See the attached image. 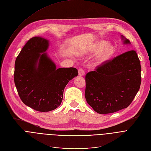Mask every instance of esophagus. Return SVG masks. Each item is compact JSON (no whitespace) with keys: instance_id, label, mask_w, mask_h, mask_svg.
<instances>
[{"instance_id":"esophagus-1","label":"esophagus","mask_w":151,"mask_h":151,"mask_svg":"<svg viewBox=\"0 0 151 151\" xmlns=\"http://www.w3.org/2000/svg\"><path fill=\"white\" fill-rule=\"evenodd\" d=\"M85 74V72L84 71V70L83 68H79L78 69V75L79 76H84Z\"/></svg>"}]
</instances>
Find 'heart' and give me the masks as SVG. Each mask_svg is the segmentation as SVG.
<instances>
[{
	"instance_id": "obj_1",
	"label": "heart",
	"mask_w": 151,
	"mask_h": 151,
	"mask_svg": "<svg viewBox=\"0 0 151 151\" xmlns=\"http://www.w3.org/2000/svg\"><path fill=\"white\" fill-rule=\"evenodd\" d=\"M100 50H101V51H100ZM99 51L100 52L95 58L93 62L95 66L101 65L107 61L114 54V49L112 45L107 44V42L104 41H98L94 44V45H93V47L88 51V53H96Z\"/></svg>"
}]
</instances>
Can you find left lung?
<instances>
[{
  "label": "left lung",
  "mask_w": 151,
  "mask_h": 151,
  "mask_svg": "<svg viewBox=\"0 0 151 151\" xmlns=\"http://www.w3.org/2000/svg\"><path fill=\"white\" fill-rule=\"evenodd\" d=\"M122 37L124 44H130L124 36ZM141 81L139 59L135 50H130L86 74V101L98 114L117 112L132 102Z\"/></svg>",
  "instance_id": "left-lung-1"
}]
</instances>
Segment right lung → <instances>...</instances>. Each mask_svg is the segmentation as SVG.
Instances as JSON below:
<instances>
[{
	"mask_svg": "<svg viewBox=\"0 0 151 151\" xmlns=\"http://www.w3.org/2000/svg\"><path fill=\"white\" fill-rule=\"evenodd\" d=\"M49 41L41 37L28 40L17 56L14 80L22 101L39 112H49L61 104L68 83L78 75L76 68H56L45 52Z\"/></svg>",
	"mask_w": 151,
	"mask_h": 151,
	"instance_id": "right-lung-1",
	"label": "right lung"
}]
</instances>
